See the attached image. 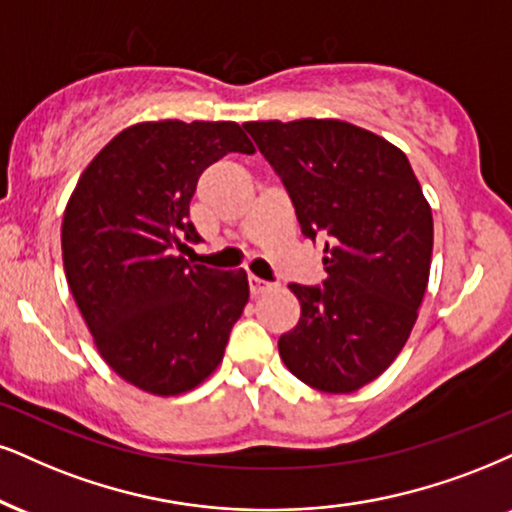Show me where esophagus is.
Here are the masks:
<instances>
[{
  "mask_svg": "<svg viewBox=\"0 0 512 512\" xmlns=\"http://www.w3.org/2000/svg\"><path fill=\"white\" fill-rule=\"evenodd\" d=\"M249 289H251V294L258 296V294L270 292V289H273V285H270V282H266V280H261V277L251 275V277H249Z\"/></svg>",
  "mask_w": 512,
  "mask_h": 512,
  "instance_id": "esophagus-1",
  "label": "esophagus"
}]
</instances>
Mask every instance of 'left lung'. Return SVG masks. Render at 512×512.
Segmentation results:
<instances>
[{
  "instance_id": "1",
  "label": "left lung",
  "mask_w": 512,
  "mask_h": 512,
  "mask_svg": "<svg viewBox=\"0 0 512 512\" xmlns=\"http://www.w3.org/2000/svg\"><path fill=\"white\" fill-rule=\"evenodd\" d=\"M280 175L308 239H325L323 287L289 285L301 304L277 342L292 375L351 394L394 363L430 280L432 208L401 149L332 118L244 123Z\"/></svg>"
}]
</instances>
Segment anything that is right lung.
Instances as JSON below:
<instances>
[{
    "label": "right lung",
    "instance_id": "right-lung-1",
    "mask_svg": "<svg viewBox=\"0 0 512 512\" xmlns=\"http://www.w3.org/2000/svg\"><path fill=\"white\" fill-rule=\"evenodd\" d=\"M254 144L230 121L137 123L80 175L61 225L63 268L87 330L125 382L194 389L223 361L249 301L244 270L185 261L199 244L189 201L204 170Z\"/></svg>",
    "mask_w": 512,
    "mask_h": 512
}]
</instances>
